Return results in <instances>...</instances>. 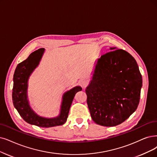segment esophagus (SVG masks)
<instances>
[{
	"mask_svg": "<svg viewBox=\"0 0 157 157\" xmlns=\"http://www.w3.org/2000/svg\"><path fill=\"white\" fill-rule=\"evenodd\" d=\"M80 86L83 87H85L87 85V81L85 79H82L80 80Z\"/></svg>",
	"mask_w": 157,
	"mask_h": 157,
	"instance_id": "1",
	"label": "esophagus"
}]
</instances>
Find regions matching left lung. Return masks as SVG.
Listing matches in <instances>:
<instances>
[{"label": "left lung", "mask_w": 157, "mask_h": 157, "mask_svg": "<svg viewBox=\"0 0 157 157\" xmlns=\"http://www.w3.org/2000/svg\"><path fill=\"white\" fill-rule=\"evenodd\" d=\"M110 50L98 59L86 90L91 118L106 127L122 123L136 111L142 86L135 59L123 49Z\"/></svg>", "instance_id": "left-lung-1"}]
</instances>
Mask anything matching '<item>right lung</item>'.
Listing matches in <instances>:
<instances>
[{"label":"right lung","instance_id":"add662e5","mask_svg":"<svg viewBox=\"0 0 157 157\" xmlns=\"http://www.w3.org/2000/svg\"><path fill=\"white\" fill-rule=\"evenodd\" d=\"M44 53V48H40L29 55L27 59L18 64L13 75V87L12 99L14 107L26 122L42 128H50L64 124L68 117L74 97L82 90L80 86H75L64 93L62 96L60 114L54 118H46L37 115L32 109L28 99V80L39 66Z\"/></svg>","mask_w":157,"mask_h":157}]
</instances>
